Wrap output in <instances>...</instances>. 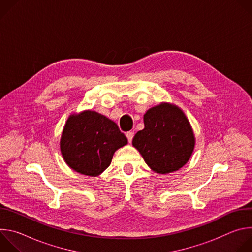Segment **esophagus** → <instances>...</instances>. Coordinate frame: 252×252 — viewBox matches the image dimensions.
Here are the masks:
<instances>
[{"label": "esophagus", "mask_w": 252, "mask_h": 252, "mask_svg": "<svg viewBox=\"0 0 252 252\" xmlns=\"http://www.w3.org/2000/svg\"><path fill=\"white\" fill-rule=\"evenodd\" d=\"M126 135V137H127V139H128V142H131V140H132V138H133V135H134L133 131H127Z\"/></svg>", "instance_id": "34e87169"}]
</instances>
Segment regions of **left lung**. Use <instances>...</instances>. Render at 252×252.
<instances>
[{"instance_id": "obj_1", "label": "left lung", "mask_w": 252, "mask_h": 252, "mask_svg": "<svg viewBox=\"0 0 252 252\" xmlns=\"http://www.w3.org/2000/svg\"><path fill=\"white\" fill-rule=\"evenodd\" d=\"M145 128L136 132L132 146L157 173L166 174L182 168L192 156L195 136L181 107L160 102L143 116Z\"/></svg>"}]
</instances>
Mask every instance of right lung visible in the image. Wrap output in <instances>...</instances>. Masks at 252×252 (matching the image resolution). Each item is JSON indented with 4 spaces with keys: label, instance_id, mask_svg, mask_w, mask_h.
I'll list each match as a JSON object with an SVG mask.
<instances>
[{
    "label": "right lung",
    "instance_id": "obj_1",
    "mask_svg": "<svg viewBox=\"0 0 252 252\" xmlns=\"http://www.w3.org/2000/svg\"><path fill=\"white\" fill-rule=\"evenodd\" d=\"M127 145L118 125L92 110L71 114L60 139L61 154L73 170L97 176L110 166L114 154Z\"/></svg>",
    "mask_w": 252,
    "mask_h": 252
}]
</instances>
